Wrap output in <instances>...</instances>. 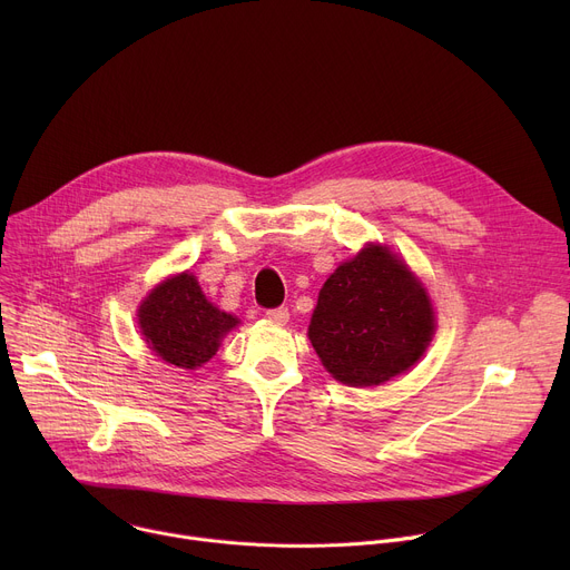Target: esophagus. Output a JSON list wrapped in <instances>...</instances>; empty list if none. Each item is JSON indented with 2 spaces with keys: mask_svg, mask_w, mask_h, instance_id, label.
<instances>
[{
  "mask_svg": "<svg viewBox=\"0 0 570 570\" xmlns=\"http://www.w3.org/2000/svg\"><path fill=\"white\" fill-rule=\"evenodd\" d=\"M266 317L277 322V324H286L288 322V308L286 306H277V308H268Z\"/></svg>",
  "mask_w": 570,
  "mask_h": 570,
  "instance_id": "1",
  "label": "esophagus"
}]
</instances>
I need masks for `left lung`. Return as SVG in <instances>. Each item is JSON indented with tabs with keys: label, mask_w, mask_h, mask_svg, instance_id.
I'll use <instances>...</instances> for the list:
<instances>
[{
	"label": "left lung",
	"mask_w": 570,
	"mask_h": 570,
	"mask_svg": "<svg viewBox=\"0 0 570 570\" xmlns=\"http://www.w3.org/2000/svg\"><path fill=\"white\" fill-rule=\"evenodd\" d=\"M435 332L426 291L401 259L370 246L324 282L308 338L334 379L379 385L415 365Z\"/></svg>",
	"instance_id": "obj_1"
}]
</instances>
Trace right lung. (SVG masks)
I'll use <instances>...</instances> for the list:
<instances>
[{
	"label": "right lung",
	"mask_w": 570,
	"mask_h": 570,
	"mask_svg": "<svg viewBox=\"0 0 570 570\" xmlns=\"http://www.w3.org/2000/svg\"><path fill=\"white\" fill-rule=\"evenodd\" d=\"M238 320L216 308L194 275L183 273L157 286L139 306V327L148 347L176 367H200Z\"/></svg>",
	"instance_id": "right-lung-1"
}]
</instances>
